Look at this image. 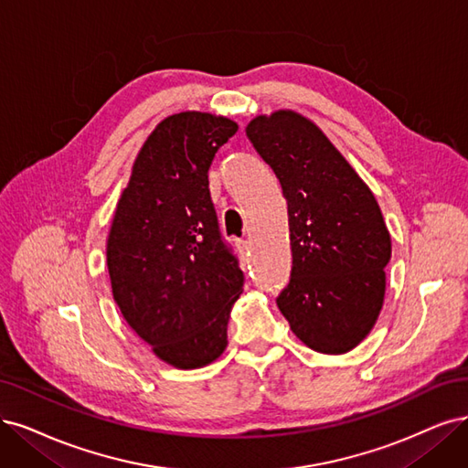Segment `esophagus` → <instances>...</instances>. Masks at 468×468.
<instances>
[{
    "instance_id": "1",
    "label": "esophagus",
    "mask_w": 468,
    "mask_h": 468,
    "mask_svg": "<svg viewBox=\"0 0 468 468\" xmlns=\"http://www.w3.org/2000/svg\"><path fill=\"white\" fill-rule=\"evenodd\" d=\"M235 247H237V250H239L240 254H249V250H250V240H249V239H237V240H235Z\"/></svg>"
}]
</instances>
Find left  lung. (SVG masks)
Listing matches in <instances>:
<instances>
[{
	"instance_id": "left-lung-1",
	"label": "left lung",
	"mask_w": 468,
	"mask_h": 468,
	"mask_svg": "<svg viewBox=\"0 0 468 468\" xmlns=\"http://www.w3.org/2000/svg\"><path fill=\"white\" fill-rule=\"evenodd\" d=\"M247 136L287 200L292 266L275 303L310 349L347 353L370 334L384 303L391 239L379 206L306 117L258 115Z\"/></svg>"
}]
</instances>
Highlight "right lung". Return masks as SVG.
<instances>
[{
    "instance_id": "1",
    "label": "right lung",
    "mask_w": 468,
    "mask_h": 468,
    "mask_svg": "<svg viewBox=\"0 0 468 468\" xmlns=\"http://www.w3.org/2000/svg\"><path fill=\"white\" fill-rule=\"evenodd\" d=\"M237 129L200 112L164 119L136 155L108 237L121 314L177 368L210 365L228 347L229 308L245 285L207 186L216 152Z\"/></svg>"
}]
</instances>
